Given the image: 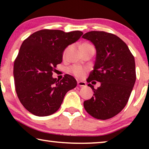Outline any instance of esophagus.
Wrapping results in <instances>:
<instances>
[{"mask_svg":"<svg viewBox=\"0 0 149 149\" xmlns=\"http://www.w3.org/2000/svg\"><path fill=\"white\" fill-rule=\"evenodd\" d=\"M77 84L79 87H85L86 86V83L85 81H77Z\"/></svg>","mask_w":149,"mask_h":149,"instance_id":"34e87169","label":"esophagus"}]
</instances>
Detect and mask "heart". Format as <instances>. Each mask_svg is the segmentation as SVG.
Here are the masks:
<instances>
[{
	"mask_svg": "<svg viewBox=\"0 0 149 149\" xmlns=\"http://www.w3.org/2000/svg\"><path fill=\"white\" fill-rule=\"evenodd\" d=\"M89 45V44L83 43L82 45ZM68 48H67L64 51V55L66 54L67 52H68ZM69 71H70L71 73H72L74 75H75L76 77H82L83 76H84V74H85L86 70H85L84 68H82V67L80 66H73L69 68Z\"/></svg>",
	"mask_w": 149,
	"mask_h": 149,
	"instance_id": "heart-1",
	"label": "heart"
}]
</instances>
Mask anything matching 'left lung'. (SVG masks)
<instances>
[{"label": "left lung", "mask_w": 149, "mask_h": 149, "mask_svg": "<svg viewBox=\"0 0 149 149\" xmlns=\"http://www.w3.org/2000/svg\"><path fill=\"white\" fill-rule=\"evenodd\" d=\"M82 37L95 46L96 55L87 81H96L100 86L93 90L92 97L83 103L89 115L105 120L120 113L127 104L136 79L134 57L125 42L115 34L91 31Z\"/></svg>", "instance_id": "left-lung-1"}]
</instances>
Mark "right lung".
I'll return each mask as SVG.
<instances>
[{
    "label": "right lung",
    "mask_w": 149,
    "mask_h": 149,
    "mask_svg": "<svg viewBox=\"0 0 149 149\" xmlns=\"http://www.w3.org/2000/svg\"><path fill=\"white\" fill-rule=\"evenodd\" d=\"M83 34L41 30L22 42L14 62L13 77L18 98L30 113L38 117L52 115L60 109L66 93L77 86L70 74L60 81L52 74L62 62L65 49Z\"/></svg>",
    "instance_id": "obj_1"
}]
</instances>
